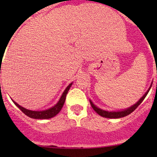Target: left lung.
<instances>
[{"label":"left lung","instance_id":"8db88e82","mask_svg":"<svg viewBox=\"0 0 157 157\" xmlns=\"http://www.w3.org/2000/svg\"><path fill=\"white\" fill-rule=\"evenodd\" d=\"M152 83H151V85H150V87H149L148 90H147V91L146 92V93H145V94L144 95V96H142V97L140 98V99H139V100L137 101V102H136L135 104H134L132 106L129 107V108L124 109V110L117 111V112H113V111H112V112H109V111L103 110V109H102L98 108V107L96 106V105H95L94 104H93V102H92V101L90 99V105H91L92 108L94 109L95 112H96V113L99 114V115H101L102 117H104V118H122V117H124V116H127V115H129V114H131V112H134V111L135 110V109H137V107H138V105H140V104L142 102H143V100L145 99V97L147 96V93H149L150 88H151Z\"/></svg>","mask_w":157,"mask_h":157}]
</instances>
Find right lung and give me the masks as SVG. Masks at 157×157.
Listing matches in <instances>:
<instances>
[{
  "mask_svg": "<svg viewBox=\"0 0 157 157\" xmlns=\"http://www.w3.org/2000/svg\"><path fill=\"white\" fill-rule=\"evenodd\" d=\"M72 83H71L68 86H67V88L65 89L64 92H63L62 95H61V98L58 100V102L55 104L54 106L51 107L46 110H42V111H32L29 109H26L23 107H22L21 105H20L19 104H17L15 101H13L12 99V101L13 102V103L18 107L25 115H26L27 116H29V118H35V119H48V118H52L53 117H55L57 114H58L60 112V111L62 109L63 105H64V102H65L66 99V96H67V93H68V90L71 88V86H72Z\"/></svg>",
  "mask_w": 157,
  "mask_h": 157,
  "instance_id": "obj_1",
  "label": "right lung"
}]
</instances>
